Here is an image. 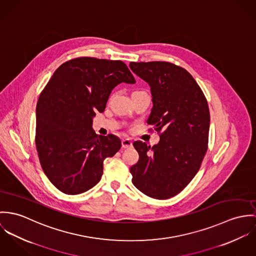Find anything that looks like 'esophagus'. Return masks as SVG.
<instances>
[{
	"instance_id": "obj_1",
	"label": "esophagus",
	"mask_w": 256,
	"mask_h": 256,
	"mask_svg": "<svg viewBox=\"0 0 256 256\" xmlns=\"http://www.w3.org/2000/svg\"><path fill=\"white\" fill-rule=\"evenodd\" d=\"M122 146L124 149H130L132 147V142H130V140H122Z\"/></svg>"
}]
</instances>
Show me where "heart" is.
<instances>
[{
  "instance_id": "heart-1",
  "label": "heart",
  "mask_w": 256,
  "mask_h": 256,
  "mask_svg": "<svg viewBox=\"0 0 256 256\" xmlns=\"http://www.w3.org/2000/svg\"><path fill=\"white\" fill-rule=\"evenodd\" d=\"M136 92H140V91H136Z\"/></svg>"
}]
</instances>
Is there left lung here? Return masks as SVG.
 <instances>
[{"label": "left lung", "mask_w": 256, "mask_h": 256, "mask_svg": "<svg viewBox=\"0 0 256 256\" xmlns=\"http://www.w3.org/2000/svg\"><path fill=\"white\" fill-rule=\"evenodd\" d=\"M130 68L150 86L153 107L147 124L160 134L152 147L134 142L140 159L130 170L132 184L149 198H170L194 178L207 151V100L192 74L172 62H132Z\"/></svg>", "instance_id": "left-lung-1"}]
</instances>
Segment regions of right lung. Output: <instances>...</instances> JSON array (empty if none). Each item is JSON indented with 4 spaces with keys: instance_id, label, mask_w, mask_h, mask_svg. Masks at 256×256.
Masks as SVG:
<instances>
[{
    "instance_id": "1",
    "label": "right lung",
    "mask_w": 256,
    "mask_h": 256,
    "mask_svg": "<svg viewBox=\"0 0 256 256\" xmlns=\"http://www.w3.org/2000/svg\"><path fill=\"white\" fill-rule=\"evenodd\" d=\"M122 82H136L122 60L76 58L60 64L41 92L36 148L45 174L62 192L74 196L92 188L101 180L104 160L120 150V138L97 136L92 122Z\"/></svg>"
}]
</instances>
